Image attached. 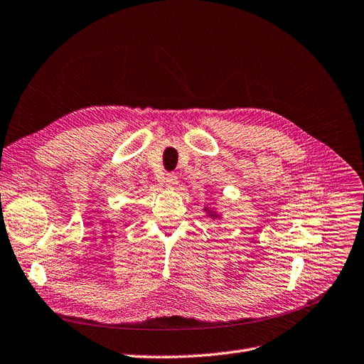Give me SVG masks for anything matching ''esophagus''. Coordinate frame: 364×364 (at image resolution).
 <instances>
[{
    "label": "esophagus",
    "instance_id": "esophagus-1",
    "mask_svg": "<svg viewBox=\"0 0 364 364\" xmlns=\"http://www.w3.org/2000/svg\"><path fill=\"white\" fill-rule=\"evenodd\" d=\"M179 183V181H178V178L174 176V174H167L166 176V186L168 188V190H173L174 186H176Z\"/></svg>",
    "mask_w": 364,
    "mask_h": 364
}]
</instances>
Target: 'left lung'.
I'll list each match as a JSON object with an SVG mask.
<instances>
[{
	"label": "left lung",
	"instance_id": "8db88e82",
	"mask_svg": "<svg viewBox=\"0 0 364 364\" xmlns=\"http://www.w3.org/2000/svg\"><path fill=\"white\" fill-rule=\"evenodd\" d=\"M205 212H208V215L212 216V218H218V216H220V213L215 212V210H210L209 208H205Z\"/></svg>",
	"mask_w": 364,
	"mask_h": 364
}]
</instances>
